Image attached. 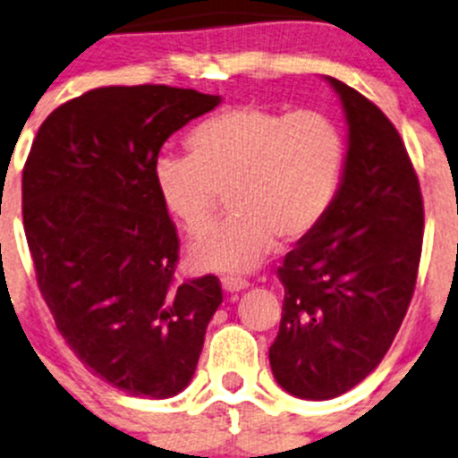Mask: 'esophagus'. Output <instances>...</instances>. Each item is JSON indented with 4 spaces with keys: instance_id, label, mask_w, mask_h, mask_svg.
<instances>
[{
    "instance_id": "esophagus-1",
    "label": "esophagus",
    "mask_w": 458,
    "mask_h": 458,
    "mask_svg": "<svg viewBox=\"0 0 458 458\" xmlns=\"http://www.w3.org/2000/svg\"><path fill=\"white\" fill-rule=\"evenodd\" d=\"M221 285H224L225 293H239V290H246L250 285V281L237 275H225L221 276Z\"/></svg>"
}]
</instances>
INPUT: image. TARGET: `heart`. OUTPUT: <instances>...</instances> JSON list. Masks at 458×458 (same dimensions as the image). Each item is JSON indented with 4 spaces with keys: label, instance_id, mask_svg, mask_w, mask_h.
<instances>
[{
    "label": "heart",
    "instance_id": "1",
    "mask_svg": "<svg viewBox=\"0 0 458 458\" xmlns=\"http://www.w3.org/2000/svg\"><path fill=\"white\" fill-rule=\"evenodd\" d=\"M188 157L164 155L152 177L159 199L191 237L207 233L220 199L233 215L191 248L192 266L252 270L284 243L315 233L339 195L348 159L344 131L321 110L242 104L197 123Z\"/></svg>",
    "mask_w": 458,
    "mask_h": 458
}]
</instances>
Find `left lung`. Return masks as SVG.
<instances>
[{
  "mask_svg": "<svg viewBox=\"0 0 458 458\" xmlns=\"http://www.w3.org/2000/svg\"><path fill=\"white\" fill-rule=\"evenodd\" d=\"M350 126L335 206L284 259V312L270 345L276 383L326 401L386 357L417 285L423 246L419 177L394 123L368 97L327 77Z\"/></svg>",
  "mask_w": 458,
  "mask_h": 458,
  "instance_id": "1",
  "label": "left lung"
}]
</instances>
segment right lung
<instances>
[{
  "instance_id": "add662e5",
  "label": "right lung",
  "mask_w": 458,
  "mask_h": 458,
  "mask_svg": "<svg viewBox=\"0 0 458 458\" xmlns=\"http://www.w3.org/2000/svg\"><path fill=\"white\" fill-rule=\"evenodd\" d=\"M219 104L165 84L106 86L46 117L21 174L35 276L57 330L92 374L168 399L195 374L224 301L215 275L179 281V237L155 188L164 141Z\"/></svg>"
}]
</instances>
